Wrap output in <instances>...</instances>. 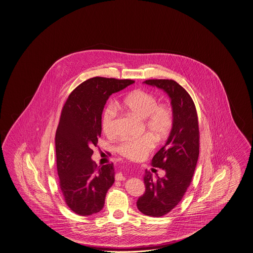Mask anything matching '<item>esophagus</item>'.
<instances>
[{
    "label": "esophagus",
    "instance_id": "obj_1",
    "mask_svg": "<svg viewBox=\"0 0 253 253\" xmlns=\"http://www.w3.org/2000/svg\"><path fill=\"white\" fill-rule=\"evenodd\" d=\"M116 181H124L126 180V177L124 176L123 173H118L116 174Z\"/></svg>",
    "mask_w": 253,
    "mask_h": 253
}]
</instances>
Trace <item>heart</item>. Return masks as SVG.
Here are the masks:
<instances>
[{"label": "heart", "mask_w": 253, "mask_h": 253, "mask_svg": "<svg viewBox=\"0 0 253 253\" xmlns=\"http://www.w3.org/2000/svg\"><path fill=\"white\" fill-rule=\"evenodd\" d=\"M121 106L142 120L143 127L151 135H143L137 138H124L116 146V151L131 160H141L153 150L155 140L162 141L169 136L173 125L172 110L158 104V99L146 90L137 89L127 94ZM116 106L110 102L102 111L101 126L104 133L112 135L115 129Z\"/></svg>", "instance_id": "heart-1"}]
</instances>
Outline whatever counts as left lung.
<instances>
[{
    "instance_id": "8db88e82",
    "label": "left lung",
    "mask_w": 253,
    "mask_h": 253,
    "mask_svg": "<svg viewBox=\"0 0 253 253\" xmlns=\"http://www.w3.org/2000/svg\"><path fill=\"white\" fill-rule=\"evenodd\" d=\"M144 84L163 89L171 99L173 125L166 144L152 160L162 168L163 177L145 170V193L137 209L148 216L165 215L180 202L195 171L200 151V132L195 104L184 87L172 80H149Z\"/></svg>"
}]
</instances>
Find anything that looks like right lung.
I'll list each match as a JSON object with an SVG mask.
<instances>
[{
    "label": "right lung",
    "mask_w": 253,
    "mask_h": 253,
    "mask_svg": "<svg viewBox=\"0 0 253 253\" xmlns=\"http://www.w3.org/2000/svg\"><path fill=\"white\" fill-rule=\"evenodd\" d=\"M131 80L92 78L76 87L60 117L55 151L60 188L67 206L82 216L97 213L115 182L114 164L97 166L91 160L101 134V115L113 93L133 84Z\"/></svg>",
    "instance_id": "right-lung-1"
}]
</instances>
